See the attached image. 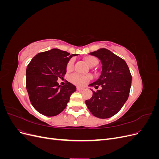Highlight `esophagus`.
Listing matches in <instances>:
<instances>
[{"label": "esophagus", "mask_w": 159, "mask_h": 159, "mask_svg": "<svg viewBox=\"0 0 159 159\" xmlns=\"http://www.w3.org/2000/svg\"><path fill=\"white\" fill-rule=\"evenodd\" d=\"M84 89V88H83L77 87V90H78V91H83Z\"/></svg>", "instance_id": "34e87169"}]
</instances>
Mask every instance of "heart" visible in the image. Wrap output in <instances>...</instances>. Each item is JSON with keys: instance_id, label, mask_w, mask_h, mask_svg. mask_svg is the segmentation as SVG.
<instances>
[{"instance_id": "1", "label": "heart", "mask_w": 159, "mask_h": 159, "mask_svg": "<svg viewBox=\"0 0 159 159\" xmlns=\"http://www.w3.org/2000/svg\"><path fill=\"white\" fill-rule=\"evenodd\" d=\"M84 60L89 67H94L97 66L98 64V60L97 57L93 56H86L84 57ZM74 65V60H70L68 62L66 66V70L67 71H71L73 68ZM91 79V77L89 75H81L78 74H72L70 80L72 83H74L75 85H85L88 81Z\"/></svg>"}]
</instances>
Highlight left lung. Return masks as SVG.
Listing matches in <instances>:
<instances>
[{
    "instance_id": "obj_1",
    "label": "left lung",
    "mask_w": 159,
    "mask_h": 159,
    "mask_svg": "<svg viewBox=\"0 0 159 159\" xmlns=\"http://www.w3.org/2000/svg\"><path fill=\"white\" fill-rule=\"evenodd\" d=\"M98 57L102 64L99 79L89 84L102 89L93 91L91 99L85 101L90 112L95 117L106 119L113 116L122 108L128 99L132 76L124 60L105 48L89 53Z\"/></svg>"
}]
</instances>
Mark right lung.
Returning <instances> with one entry per match:
<instances>
[{"label":"right lung","mask_w":159,"mask_h":159,"mask_svg":"<svg viewBox=\"0 0 159 159\" xmlns=\"http://www.w3.org/2000/svg\"><path fill=\"white\" fill-rule=\"evenodd\" d=\"M76 54L54 48L38 53L26 68V89L32 106L48 117L56 116L66 107L76 87L67 81L60 85L57 79L64 78L66 66Z\"/></svg>","instance_id":"add662e5"}]
</instances>
